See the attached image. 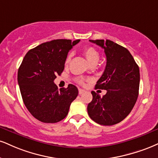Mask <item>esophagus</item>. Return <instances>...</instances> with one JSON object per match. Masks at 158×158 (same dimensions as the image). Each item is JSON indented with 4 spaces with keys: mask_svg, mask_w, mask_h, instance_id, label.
I'll list each match as a JSON object with an SVG mask.
<instances>
[{
    "mask_svg": "<svg viewBox=\"0 0 158 158\" xmlns=\"http://www.w3.org/2000/svg\"><path fill=\"white\" fill-rule=\"evenodd\" d=\"M85 93V90H83V89H79V94H83Z\"/></svg>",
    "mask_w": 158,
    "mask_h": 158,
    "instance_id": "34e87169",
    "label": "esophagus"
}]
</instances>
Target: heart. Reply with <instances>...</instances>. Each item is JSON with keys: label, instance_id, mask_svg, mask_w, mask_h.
Returning a JSON list of instances; mask_svg holds the SVG:
<instances>
[{"label": "heart", "instance_id": "obj_1", "mask_svg": "<svg viewBox=\"0 0 158 158\" xmlns=\"http://www.w3.org/2000/svg\"><path fill=\"white\" fill-rule=\"evenodd\" d=\"M84 52V54L86 57L87 60L88 61L89 63L90 64V65H94V64H96L98 63V60H99L100 58V54L99 52L96 50V48H93V47H86L83 51ZM72 57V53H69V54L68 55L67 58H66L65 60V64H68L70 62V61L71 60ZM78 81L80 84H82L84 82V79L81 77H79L77 79Z\"/></svg>", "mask_w": 158, "mask_h": 158}]
</instances>
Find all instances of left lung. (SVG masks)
Instances as JSON below:
<instances>
[{"label":"left lung","instance_id":"obj_1","mask_svg":"<svg viewBox=\"0 0 158 158\" xmlns=\"http://www.w3.org/2000/svg\"><path fill=\"white\" fill-rule=\"evenodd\" d=\"M90 42L104 48L106 54L105 69L96 88L106 90L107 94L101 97L92 91L93 100L87 106V113L98 124L111 126L123 121L135 104L139 91V67L124 47L109 40Z\"/></svg>","mask_w":158,"mask_h":158}]
</instances>
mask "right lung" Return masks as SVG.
<instances>
[{"instance_id":"obj_1","label":"right lung","mask_w":158,"mask_h":158,"mask_svg":"<svg viewBox=\"0 0 158 158\" xmlns=\"http://www.w3.org/2000/svg\"><path fill=\"white\" fill-rule=\"evenodd\" d=\"M80 40H54L29 50L18 72V81L25 106L43 123H56L67 116L77 87L69 84L60 90L54 81L64 68L69 51Z\"/></svg>"}]
</instances>
